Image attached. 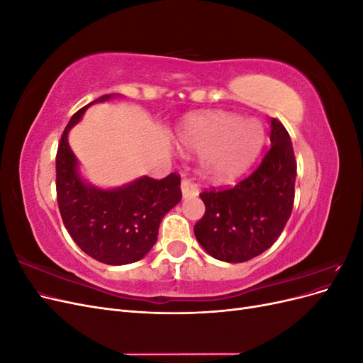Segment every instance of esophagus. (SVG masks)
<instances>
[{
  "mask_svg": "<svg viewBox=\"0 0 363 363\" xmlns=\"http://www.w3.org/2000/svg\"><path fill=\"white\" fill-rule=\"evenodd\" d=\"M182 194H183V199H194L200 194L199 188H196V184L192 183L191 180H183L182 182Z\"/></svg>",
  "mask_w": 363,
  "mask_h": 363,
  "instance_id": "34e87169",
  "label": "esophagus"
}]
</instances>
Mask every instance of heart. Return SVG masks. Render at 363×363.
<instances>
[{"label":"heart","instance_id":"obj_1","mask_svg":"<svg viewBox=\"0 0 363 363\" xmlns=\"http://www.w3.org/2000/svg\"><path fill=\"white\" fill-rule=\"evenodd\" d=\"M179 148L201 155L207 177L228 182L242 175L259 157L265 128L257 119H242L230 112H204L183 121L177 133Z\"/></svg>","mask_w":363,"mask_h":363}]
</instances>
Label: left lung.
I'll return each instance as SVG.
<instances>
[{
	"instance_id": "8db88e82",
	"label": "left lung",
	"mask_w": 363,
	"mask_h": 363,
	"mask_svg": "<svg viewBox=\"0 0 363 363\" xmlns=\"http://www.w3.org/2000/svg\"><path fill=\"white\" fill-rule=\"evenodd\" d=\"M271 148L250 177L235 188L200 194L206 213L194 227L212 257L240 263L267 251L292 213L296 162L288 130L271 118Z\"/></svg>"
}]
</instances>
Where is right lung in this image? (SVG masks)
<instances>
[{
    "label": "right lung",
    "instance_id": "obj_1",
    "mask_svg": "<svg viewBox=\"0 0 363 363\" xmlns=\"http://www.w3.org/2000/svg\"><path fill=\"white\" fill-rule=\"evenodd\" d=\"M103 95L82 107L65 128L56 156L59 211L68 233L86 255L107 265H127L147 256L156 244L163 216L182 200L180 177L136 179L119 188L103 189L87 183L72 152L68 135L86 108L108 101Z\"/></svg>",
    "mask_w": 363,
    "mask_h": 363
}]
</instances>
